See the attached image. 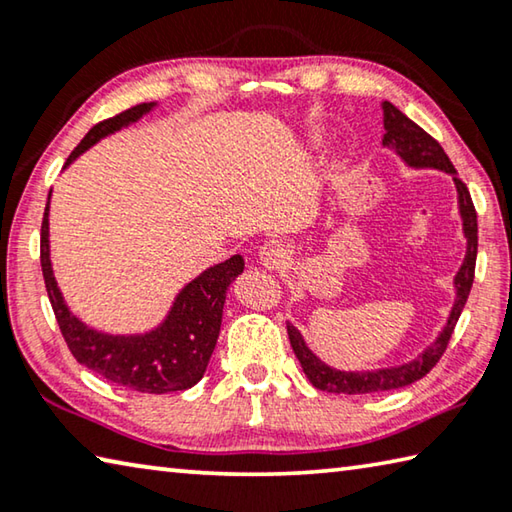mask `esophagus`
I'll use <instances>...</instances> for the list:
<instances>
[{"label":"esophagus","instance_id":"obj_1","mask_svg":"<svg viewBox=\"0 0 512 512\" xmlns=\"http://www.w3.org/2000/svg\"><path fill=\"white\" fill-rule=\"evenodd\" d=\"M284 259H287V248H284L282 241L271 239L259 248V262L266 268H280L284 264Z\"/></svg>","mask_w":512,"mask_h":512}]
</instances>
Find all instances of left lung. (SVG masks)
Here are the masks:
<instances>
[{"mask_svg":"<svg viewBox=\"0 0 512 512\" xmlns=\"http://www.w3.org/2000/svg\"><path fill=\"white\" fill-rule=\"evenodd\" d=\"M384 110V140L381 144L386 149H393L400 158L413 169H438L445 171L454 178L456 192H458V210H461L463 219V232L467 239V253L461 268L454 277L456 287V300L454 307L449 311L447 325L443 332L438 334V339L433 341L427 350L418 354L413 361L402 363V366L391 368H379V370H361V372H345L336 370L327 363L320 361L314 352L307 348L305 339L296 327L287 323L291 348L296 352L302 370H305L307 379L314 384L318 391L327 393H343V395H368V393H381V391H395V388H404L413 384V381L422 379L427 372L436 366L447 350V343L452 339V332L461 318V311L470 296L472 282H474V266H476V246H479V237H476V210L472 203V196L467 192V187L461 178H456V169L452 160L447 158V153L429 133H424L422 128L404 115L402 110H397L391 101L381 103Z\"/></svg>","mask_w":512,"mask_h":512,"instance_id":"obj_1","label":"left lung"}]
</instances>
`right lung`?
Listing matches in <instances>:
<instances>
[{"label":"right lung","mask_w":512,"mask_h":512,"mask_svg":"<svg viewBox=\"0 0 512 512\" xmlns=\"http://www.w3.org/2000/svg\"><path fill=\"white\" fill-rule=\"evenodd\" d=\"M153 108V101L140 103V106L119 112L117 117L99 121L69 155L65 167L103 137L135 124ZM40 264L49 302L54 307L58 327L74 359L103 379L112 381V384L155 395L187 391L201 381L216 339H219L225 293L235 282V277L244 273V257L232 255L225 262L210 266L183 287L173 300L167 318L151 332L106 334L76 318L58 289L49 257V203L45 207V216H42Z\"/></svg>","instance_id":"1"}]
</instances>
